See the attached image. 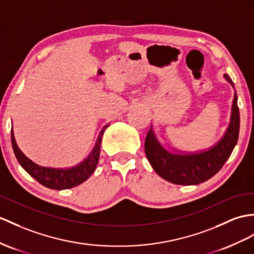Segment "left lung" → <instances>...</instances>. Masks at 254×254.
I'll list each match as a JSON object with an SVG mask.
<instances>
[{
    "label": "left lung",
    "mask_w": 254,
    "mask_h": 254,
    "mask_svg": "<svg viewBox=\"0 0 254 254\" xmlns=\"http://www.w3.org/2000/svg\"><path fill=\"white\" fill-rule=\"evenodd\" d=\"M224 78L234 89L230 123L223 135L207 150L197 152H185L176 148L167 150L160 143L151 125L144 142L145 154L153 169L165 180L179 185L202 183L219 172L231 156L237 144L240 120L234 83L227 74H224Z\"/></svg>",
    "instance_id": "left-lung-1"
}]
</instances>
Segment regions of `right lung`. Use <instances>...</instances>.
Masks as SVG:
<instances>
[{"label":"right lung","mask_w":254,"mask_h":254,"mask_svg":"<svg viewBox=\"0 0 254 254\" xmlns=\"http://www.w3.org/2000/svg\"><path fill=\"white\" fill-rule=\"evenodd\" d=\"M109 125L110 124L104 126L101 129V131L99 132L96 143L94 147H92L90 153L87 155V157L83 159L79 164L73 167H69V168L43 167L32 162V160L24 155L20 148L18 147L13 129H11V145H13V150L18 163H19L22 168L26 170L31 177L34 178L36 181L52 190H66L75 188L77 185L82 184L94 174L99 162V156H100L102 135Z\"/></svg>","instance_id":"1"}]
</instances>
